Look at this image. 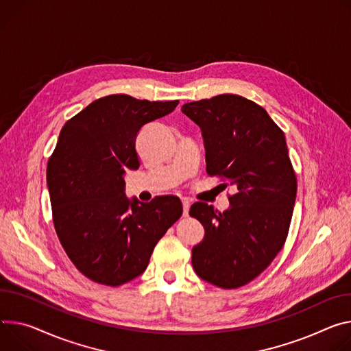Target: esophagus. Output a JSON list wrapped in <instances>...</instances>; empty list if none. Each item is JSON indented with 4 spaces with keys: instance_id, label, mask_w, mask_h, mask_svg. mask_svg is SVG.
<instances>
[{
    "instance_id": "1",
    "label": "esophagus",
    "mask_w": 351,
    "mask_h": 351,
    "mask_svg": "<svg viewBox=\"0 0 351 351\" xmlns=\"http://www.w3.org/2000/svg\"><path fill=\"white\" fill-rule=\"evenodd\" d=\"M182 204H183V215L187 217L189 215V208H190V202L187 199L182 200Z\"/></svg>"
}]
</instances>
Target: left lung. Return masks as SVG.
<instances>
[{
  "instance_id": "1",
  "label": "left lung",
  "mask_w": 351,
  "mask_h": 351,
  "mask_svg": "<svg viewBox=\"0 0 351 351\" xmlns=\"http://www.w3.org/2000/svg\"><path fill=\"white\" fill-rule=\"evenodd\" d=\"M182 112L200 125L207 173L237 190L222 213L204 202L190 207L206 230L192 265L207 282L238 289L266 270L289 235L297 176L285 137L262 106L234 93L184 104Z\"/></svg>"
}]
</instances>
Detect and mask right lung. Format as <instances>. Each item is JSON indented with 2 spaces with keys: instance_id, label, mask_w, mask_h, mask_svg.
Wrapping results in <instances>:
<instances>
[{
  "instance_id": "1",
  "label": "right lung",
  "mask_w": 351,
  "mask_h": 351,
  "mask_svg": "<svg viewBox=\"0 0 351 351\" xmlns=\"http://www.w3.org/2000/svg\"><path fill=\"white\" fill-rule=\"evenodd\" d=\"M178 104L108 95L62 125L47 162L53 224L70 261L95 282L117 287L138 277L183 213L176 196L130 202L123 179L140 167L141 127Z\"/></svg>"
}]
</instances>
